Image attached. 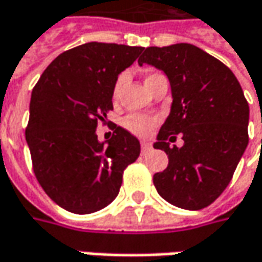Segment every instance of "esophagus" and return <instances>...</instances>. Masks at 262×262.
Returning <instances> with one entry per match:
<instances>
[{
  "instance_id": "obj_1",
  "label": "esophagus",
  "mask_w": 262,
  "mask_h": 262,
  "mask_svg": "<svg viewBox=\"0 0 262 262\" xmlns=\"http://www.w3.org/2000/svg\"><path fill=\"white\" fill-rule=\"evenodd\" d=\"M141 148H142V154L145 155V154H148L149 151H151V145L148 142H142L141 143Z\"/></svg>"
}]
</instances>
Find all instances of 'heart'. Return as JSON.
<instances>
[{"label": "heart", "instance_id": "obj_1", "mask_svg": "<svg viewBox=\"0 0 262 262\" xmlns=\"http://www.w3.org/2000/svg\"><path fill=\"white\" fill-rule=\"evenodd\" d=\"M124 82V76H120L114 85V92L113 95L117 97L120 92V88L123 85ZM124 127L127 129L129 132H132L133 135L136 136H148L152 129L155 127L157 124V120L152 119V117H146V116H139V114H132L129 117H126L124 121H123Z\"/></svg>", "mask_w": 262, "mask_h": 262}]
</instances>
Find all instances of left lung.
Wrapping results in <instances>:
<instances>
[{
  "label": "left lung",
  "mask_w": 262,
  "mask_h": 262,
  "mask_svg": "<svg viewBox=\"0 0 262 262\" xmlns=\"http://www.w3.org/2000/svg\"><path fill=\"white\" fill-rule=\"evenodd\" d=\"M163 70L171 88L170 114L155 149L168 155L154 174L161 198L183 210L208 207L227 188L248 146L249 105L233 72L192 43L148 47L138 60ZM180 134L184 146H169Z\"/></svg>",
  "instance_id": "obj_1"
}]
</instances>
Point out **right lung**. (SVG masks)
Listing matches in <instances>:
<instances>
[{
    "label": "right lung",
    "mask_w": 262,
    "mask_h": 262,
    "mask_svg": "<svg viewBox=\"0 0 262 262\" xmlns=\"http://www.w3.org/2000/svg\"><path fill=\"white\" fill-rule=\"evenodd\" d=\"M142 47L88 42L60 54L42 73L30 98L26 142L33 171L50 198L74 214H91L119 195L123 171L141 154L130 132L113 126L108 141H98L107 124L119 74Z\"/></svg>",
    "instance_id": "1"
}]
</instances>
